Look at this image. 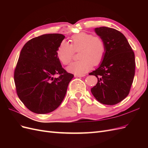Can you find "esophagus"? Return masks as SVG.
Wrapping results in <instances>:
<instances>
[{"label":"esophagus","instance_id":"1","mask_svg":"<svg viewBox=\"0 0 148 148\" xmlns=\"http://www.w3.org/2000/svg\"><path fill=\"white\" fill-rule=\"evenodd\" d=\"M84 75H77V74H75V75H74V77H75V78H79V77H84Z\"/></svg>","mask_w":148,"mask_h":148}]
</instances>
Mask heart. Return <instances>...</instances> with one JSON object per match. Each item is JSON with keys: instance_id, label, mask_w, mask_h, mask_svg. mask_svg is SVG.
<instances>
[{"instance_id": "1", "label": "heart", "mask_w": 148, "mask_h": 148, "mask_svg": "<svg viewBox=\"0 0 148 148\" xmlns=\"http://www.w3.org/2000/svg\"><path fill=\"white\" fill-rule=\"evenodd\" d=\"M71 44L66 41L60 43L57 56L61 63L69 64L73 60L75 51H79L81 60L75 62L67 67L69 73L83 75L91 68L92 65L99 64L104 56L106 46L102 39L86 33H79L71 38Z\"/></svg>"}]
</instances>
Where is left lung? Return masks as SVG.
<instances>
[{"instance_id":"1","label":"left lung","mask_w":148,"mask_h":148,"mask_svg":"<svg viewBox=\"0 0 148 148\" xmlns=\"http://www.w3.org/2000/svg\"><path fill=\"white\" fill-rule=\"evenodd\" d=\"M95 31L104 41L106 52L99 67L89 74L97 78L91 91L101 104H117L130 90L135 71V54L120 31L104 26L96 28Z\"/></svg>"}]
</instances>
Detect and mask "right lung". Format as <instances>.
Listing matches in <instances>:
<instances>
[{
	"label": "right lung",
	"mask_w": 148,
	"mask_h": 148,
	"mask_svg": "<svg viewBox=\"0 0 148 148\" xmlns=\"http://www.w3.org/2000/svg\"><path fill=\"white\" fill-rule=\"evenodd\" d=\"M65 38L62 34H46L31 39L22 48L14 73L21 101L36 114L56 110L63 101L73 75L62 68L57 49ZM56 74L59 77L55 78Z\"/></svg>",
	"instance_id": "right-lung-1"
}]
</instances>
